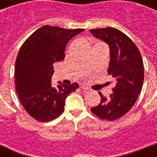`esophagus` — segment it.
Segmentation results:
<instances>
[{
	"label": "esophagus",
	"instance_id": "1",
	"mask_svg": "<svg viewBox=\"0 0 157 157\" xmlns=\"http://www.w3.org/2000/svg\"><path fill=\"white\" fill-rule=\"evenodd\" d=\"M80 88L83 89L85 90H90V89L89 88V87H87V86H84V85H80Z\"/></svg>",
	"mask_w": 157,
	"mask_h": 157
}]
</instances>
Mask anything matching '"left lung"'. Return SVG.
Wrapping results in <instances>:
<instances>
[{
  "label": "left lung",
  "instance_id": "left-lung-1",
  "mask_svg": "<svg viewBox=\"0 0 157 157\" xmlns=\"http://www.w3.org/2000/svg\"><path fill=\"white\" fill-rule=\"evenodd\" d=\"M90 32L109 45L107 72L117 82L108 98L98 92L100 103L91 107L90 111L100 119L114 121L131 109L141 93L144 79L143 59L133 40L117 28H98Z\"/></svg>",
  "mask_w": 157,
  "mask_h": 157
}]
</instances>
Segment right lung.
I'll return each instance as SVG.
<instances>
[{
    "label": "right lung",
    "instance_id": "obj_1",
    "mask_svg": "<svg viewBox=\"0 0 157 157\" xmlns=\"http://www.w3.org/2000/svg\"><path fill=\"white\" fill-rule=\"evenodd\" d=\"M84 29L43 26L21 46L14 69L16 92L26 112L40 122L56 119L63 112L67 96L79 88L77 83L51 86L54 63L65 58L69 40Z\"/></svg>",
    "mask_w": 157,
    "mask_h": 157
}]
</instances>
